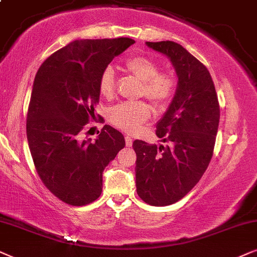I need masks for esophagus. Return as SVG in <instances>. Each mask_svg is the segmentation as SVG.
<instances>
[{
	"label": "esophagus",
	"instance_id": "1",
	"mask_svg": "<svg viewBox=\"0 0 257 257\" xmlns=\"http://www.w3.org/2000/svg\"><path fill=\"white\" fill-rule=\"evenodd\" d=\"M125 146L126 147H132L133 146V139L131 138V136H128V135L125 136Z\"/></svg>",
	"mask_w": 257,
	"mask_h": 257
}]
</instances>
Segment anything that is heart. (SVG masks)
<instances>
[{
    "mask_svg": "<svg viewBox=\"0 0 257 257\" xmlns=\"http://www.w3.org/2000/svg\"><path fill=\"white\" fill-rule=\"evenodd\" d=\"M125 69L142 82L141 95L156 107L168 103L175 90V80L168 73H160L159 64L146 56H135L126 60ZM98 90L104 98L114 97L116 90L115 73L108 67L98 80ZM152 110L146 102H124L111 109L110 122L122 131L133 133L150 117Z\"/></svg>",
    "mask_w": 257,
    "mask_h": 257,
    "instance_id": "heart-1",
    "label": "heart"
}]
</instances>
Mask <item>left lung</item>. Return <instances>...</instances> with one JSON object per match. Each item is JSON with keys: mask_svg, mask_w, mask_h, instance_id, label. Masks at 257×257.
Instances as JSON below:
<instances>
[{"mask_svg": "<svg viewBox=\"0 0 257 257\" xmlns=\"http://www.w3.org/2000/svg\"><path fill=\"white\" fill-rule=\"evenodd\" d=\"M166 55L179 77L175 96L156 124V135L172 146L133 143L136 191L150 206L163 207L186 196L206 172L214 153L220 104L209 71L173 41L147 42Z\"/></svg>", "mask_w": 257, "mask_h": 257, "instance_id": "obj_1", "label": "left lung"}]
</instances>
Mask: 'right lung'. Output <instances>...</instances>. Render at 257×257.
I'll return each instance as SVG.
<instances>
[{"label": "right lung", "instance_id": "1", "mask_svg": "<svg viewBox=\"0 0 257 257\" xmlns=\"http://www.w3.org/2000/svg\"><path fill=\"white\" fill-rule=\"evenodd\" d=\"M135 41L76 40L51 54L37 71L27 115V139L40 179L70 206L94 202L102 173L124 148L123 135L105 124L95 141L82 140L100 101L98 80Z\"/></svg>", "mask_w": 257, "mask_h": 257}]
</instances>
